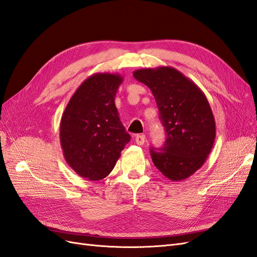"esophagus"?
Instances as JSON below:
<instances>
[{
  "mask_svg": "<svg viewBox=\"0 0 257 257\" xmlns=\"http://www.w3.org/2000/svg\"><path fill=\"white\" fill-rule=\"evenodd\" d=\"M145 141H146V136L144 134H139L135 137V142L139 146H143L145 144Z\"/></svg>",
  "mask_w": 257,
  "mask_h": 257,
  "instance_id": "obj_1",
  "label": "esophagus"
}]
</instances>
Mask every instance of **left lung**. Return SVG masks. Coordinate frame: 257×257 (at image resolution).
Returning a JSON list of instances; mask_svg holds the SVG:
<instances>
[{
	"label": "left lung",
	"mask_w": 257,
	"mask_h": 257,
	"mask_svg": "<svg viewBox=\"0 0 257 257\" xmlns=\"http://www.w3.org/2000/svg\"><path fill=\"white\" fill-rule=\"evenodd\" d=\"M133 75L151 90L166 132L164 146L151 148L153 164L169 180H184L204 165L214 144L215 121L208 99L174 67L137 69Z\"/></svg>",
	"instance_id": "obj_1"
}]
</instances>
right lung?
I'll return each instance as SVG.
<instances>
[{"label":"right lung","instance_id":"1","mask_svg":"<svg viewBox=\"0 0 257 257\" xmlns=\"http://www.w3.org/2000/svg\"><path fill=\"white\" fill-rule=\"evenodd\" d=\"M123 81L119 74L97 73L85 79L62 114L60 143L74 172L91 181L111 173L131 141L114 104Z\"/></svg>","mask_w":257,"mask_h":257}]
</instances>
